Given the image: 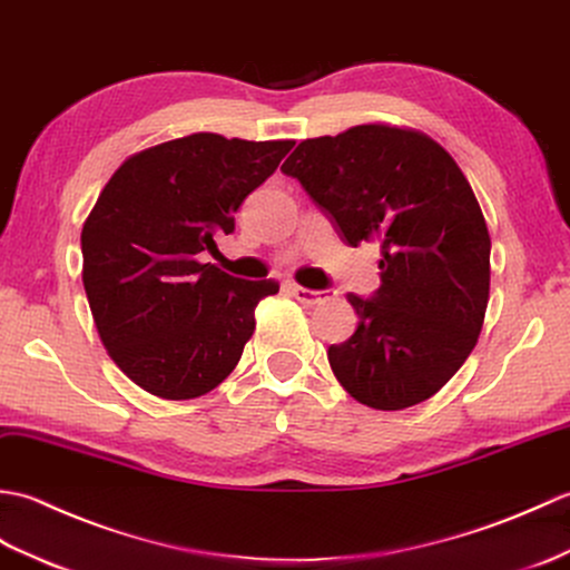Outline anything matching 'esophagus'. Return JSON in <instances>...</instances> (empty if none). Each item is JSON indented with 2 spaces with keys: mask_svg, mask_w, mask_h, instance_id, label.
Returning a JSON list of instances; mask_svg holds the SVG:
<instances>
[{
  "mask_svg": "<svg viewBox=\"0 0 570 570\" xmlns=\"http://www.w3.org/2000/svg\"><path fill=\"white\" fill-rule=\"evenodd\" d=\"M287 289L302 302V305H320V302H324V299L336 295V293H332V289H309V287L295 285V283H289Z\"/></svg>",
  "mask_w": 570,
  "mask_h": 570,
  "instance_id": "34e87169",
  "label": "esophagus"
}]
</instances>
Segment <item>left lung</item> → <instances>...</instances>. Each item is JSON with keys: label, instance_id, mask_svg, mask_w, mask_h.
<instances>
[{"label": "left lung", "instance_id": "left-lung-1", "mask_svg": "<svg viewBox=\"0 0 570 570\" xmlns=\"http://www.w3.org/2000/svg\"><path fill=\"white\" fill-rule=\"evenodd\" d=\"M348 246H381V287L348 295L358 326L328 346L353 400L404 410L471 356L490 297V234L465 175L434 138L387 124L302 141L283 168Z\"/></svg>", "mask_w": 570, "mask_h": 570}]
</instances>
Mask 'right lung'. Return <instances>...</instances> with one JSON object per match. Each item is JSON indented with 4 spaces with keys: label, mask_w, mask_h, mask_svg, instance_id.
I'll return each mask as SVG.
<instances>
[{
    "label": "right lung",
    "mask_w": 570,
    "mask_h": 570,
    "mask_svg": "<svg viewBox=\"0 0 570 570\" xmlns=\"http://www.w3.org/2000/svg\"><path fill=\"white\" fill-rule=\"evenodd\" d=\"M295 141L193 134L126 158L82 226V283L126 377L163 400L217 387L242 358L275 281H242L202 253Z\"/></svg>",
    "instance_id": "right-lung-1"
}]
</instances>
